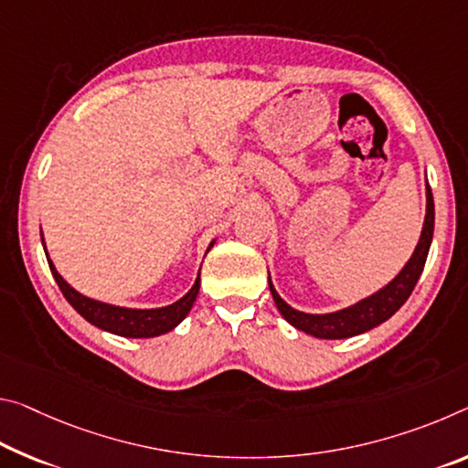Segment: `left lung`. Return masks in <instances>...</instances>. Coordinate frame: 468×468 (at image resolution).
Listing matches in <instances>:
<instances>
[{"instance_id": "8db88e82", "label": "left lung", "mask_w": 468, "mask_h": 468, "mask_svg": "<svg viewBox=\"0 0 468 468\" xmlns=\"http://www.w3.org/2000/svg\"><path fill=\"white\" fill-rule=\"evenodd\" d=\"M425 197H427L425 222H422V231L419 237L417 248H414L412 256L408 258V262L402 266V271H399L388 285L377 289L375 293L358 300L356 303H352V306L335 310V313L313 314V313H302V310H295L293 306H289V303L277 293V289H274L271 272H269V287L281 316H283L292 327L308 333V335L318 337V339H346V337L360 335V333L375 329L377 324H381L388 321V318L394 316L398 310L404 306V302L410 298L412 289L417 285L422 269H425L429 248H431V241H433L435 206H433V194H431V187H429V183L425 185Z\"/></svg>"}]
</instances>
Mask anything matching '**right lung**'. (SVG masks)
<instances>
[{"instance_id":"right-lung-1","label":"right lung","mask_w":468,"mask_h":468,"mask_svg":"<svg viewBox=\"0 0 468 468\" xmlns=\"http://www.w3.org/2000/svg\"><path fill=\"white\" fill-rule=\"evenodd\" d=\"M41 243H43V250H46L49 271H51V274H54L58 287H60V292L64 293V298L69 300L70 306L77 310V313L83 316L87 323L95 324V327L101 331L114 333V335L131 337V339H147V337L165 335V333L173 331L176 324H179L183 318L189 314V310H191V306H194V302L199 293V272H197L196 283L191 285L189 292L176 302L168 303V306L127 308V306H116V303L87 298V295L79 293L72 285L66 283V279L56 271V266H54V262H51V258L48 254L43 233H41ZM214 243H217V239L210 241V246H207L206 251H210Z\"/></svg>"}]
</instances>
